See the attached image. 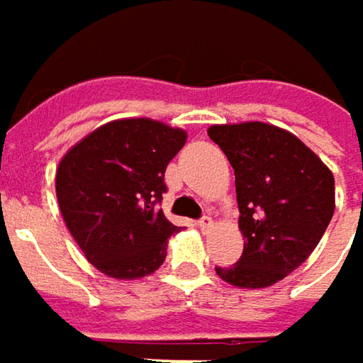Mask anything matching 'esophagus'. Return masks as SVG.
Listing matches in <instances>:
<instances>
[{
  "label": "esophagus",
  "mask_w": 363,
  "mask_h": 363,
  "mask_svg": "<svg viewBox=\"0 0 363 363\" xmlns=\"http://www.w3.org/2000/svg\"><path fill=\"white\" fill-rule=\"evenodd\" d=\"M197 225H199V229H201V231H210V229L214 227V220H212L210 216H203V218H199V223H197Z\"/></svg>",
  "instance_id": "34e87169"
}]
</instances>
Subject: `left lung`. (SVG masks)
Here are the masks:
<instances>
[{"instance_id":"left-lung-1","label":"left lung","mask_w":363,"mask_h":363,"mask_svg":"<svg viewBox=\"0 0 363 363\" xmlns=\"http://www.w3.org/2000/svg\"><path fill=\"white\" fill-rule=\"evenodd\" d=\"M235 172L244 252L216 275L235 288H269L301 267L334 214V177L292 132L264 123L210 125Z\"/></svg>"}]
</instances>
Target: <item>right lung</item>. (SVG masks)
I'll use <instances>...</instances> for the list:
<instances>
[{
  "label": "right lung",
  "instance_id": "right-lung-1",
  "mask_svg": "<svg viewBox=\"0 0 363 363\" xmlns=\"http://www.w3.org/2000/svg\"><path fill=\"white\" fill-rule=\"evenodd\" d=\"M186 143L168 123L115 119L77 145L56 168L60 214L86 258L113 279H140L166 260L168 240L181 231L157 206L164 174Z\"/></svg>",
  "mask_w": 363,
  "mask_h": 363
}]
</instances>
